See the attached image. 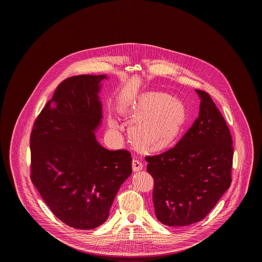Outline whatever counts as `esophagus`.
<instances>
[{
    "label": "esophagus",
    "mask_w": 262,
    "mask_h": 262,
    "mask_svg": "<svg viewBox=\"0 0 262 262\" xmlns=\"http://www.w3.org/2000/svg\"><path fill=\"white\" fill-rule=\"evenodd\" d=\"M143 168V164L140 162L138 159H134L133 160V170L134 172H138V171H141Z\"/></svg>",
    "instance_id": "esophagus-1"
}]
</instances>
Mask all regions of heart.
I'll use <instances>...</instances> for the list:
<instances>
[{
  "mask_svg": "<svg viewBox=\"0 0 262 262\" xmlns=\"http://www.w3.org/2000/svg\"><path fill=\"white\" fill-rule=\"evenodd\" d=\"M121 113L133 123L128 129L133 144L143 152H157L172 145L187 122L185 103L158 91L141 93L123 105ZM108 126L115 130L118 123L109 118Z\"/></svg>",
  "mask_w": 262,
  "mask_h": 262,
  "instance_id": "obj_1",
  "label": "heart"
}]
</instances>
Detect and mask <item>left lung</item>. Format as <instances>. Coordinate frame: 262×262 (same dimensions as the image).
I'll use <instances>...</instances> for the list:
<instances>
[{
  "label": "left lung",
  "instance_id": "8db88e82",
  "mask_svg": "<svg viewBox=\"0 0 262 262\" xmlns=\"http://www.w3.org/2000/svg\"><path fill=\"white\" fill-rule=\"evenodd\" d=\"M195 92L200 113L186 135L173 148L145 158L154 179L155 215L170 227L204 219L232 183L229 127L211 97L201 90Z\"/></svg>",
  "mask_w": 262,
  "mask_h": 262
}]
</instances>
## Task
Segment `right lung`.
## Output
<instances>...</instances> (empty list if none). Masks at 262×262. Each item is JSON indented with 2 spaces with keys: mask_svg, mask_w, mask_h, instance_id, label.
Instances as JSON below:
<instances>
[{
  "mask_svg": "<svg viewBox=\"0 0 262 262\" xmlns=\"http://www.w3.org/2000/svg\"><path fill=\"white\" fill-rule=\"evenodd\" d=\"M108 75H75L57 88L30 136L31 181L64 224L91 230L109 217L114 199L132 174L125 150L106 149L95 133L102 124L99 93Z\"/></svg>",
  "mask_w": 262,
  "mask_h": 262,
  "instance_id": "obj_1",
  "label": "right lung"
}]
</instances>
